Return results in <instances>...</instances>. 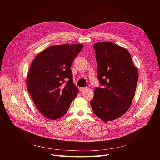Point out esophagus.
Instances as JSON below:
<instances>
[{
    "mask_svg": "<svg viewBox=\"0 0 160 160\" xmlns=\"http://www.w3.org/2000/svg\"><path fill=\"white\" fill-rule=\"evenodd\" d=\"M88 89V88H79V91H80L81 92H82V91H84L87 90Z\"/></svg>",
    "mask_w": 160,
    "mask_h": 160,
    "instance_id": "34e87169",
    "label": "esophagus"
}]
</instances>
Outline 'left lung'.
Masks as SVG:
<instances>
[{"mask_svg": "<svg viewBox=\"0 0 160 160\" xmlns=\"http://www.w3.org/2000/svg\"><path fill=\"white\" fill-rule=\"evenodd\" d=\"M97 74L102 87L95 88L90 101L92 110L103 122L122 116L130 108L138 81V72L130 53L110 42L95 43Z\"/></svg>", "mask_w": 160, "mask_h": 160, "instance_id": "8db88e82", "label": "left lung"}]
</instances>
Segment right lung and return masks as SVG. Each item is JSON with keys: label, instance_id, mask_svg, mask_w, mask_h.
<instances>
[{"label": "right lung", "instance_id": "add662e5", "mask_svg": "<svg viewBox=\"0 0 160 160\" xmlns=\"http://www.w3.org/2000/svg\"><path fill=\"white\" fill-rule=\"evenodd\" d=\"M82 44L54 45L38 54L31 65L27 87L38 110L51 119L63 116L79 90L71 66Z\"/></svg>", "mask_w": 160, "mask_h": 160}]
</instances>
